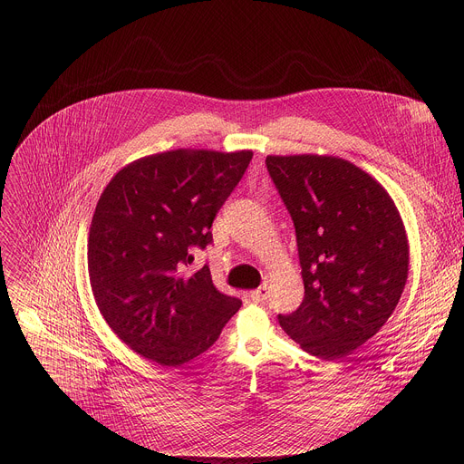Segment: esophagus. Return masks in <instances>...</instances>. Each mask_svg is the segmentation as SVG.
Here are the masks:
<instances>
[{
	"label": "esophagus",
	"mask_w": 464,
	"mask_h": 464,
	"mask_svg": "<svg viewBox=\"0 0 464 464\" xmlns=\"http://www.w3.org/2000/svg\"><path fill=\"white\" fill-rule=\"evenodd\" d=\"M268 294H270L268 285H262L260 288H256V290H253V292H251V299H253L255 303H262L264 299L268 297Z\"/></svg>",
	"instance_id": "1"
}]
</instances>
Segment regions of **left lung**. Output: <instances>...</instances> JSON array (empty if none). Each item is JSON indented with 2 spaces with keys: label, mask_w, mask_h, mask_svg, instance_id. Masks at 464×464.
<instances>
[{
  "label": "left lung",
  "mask_w": 464,
  "mask_h": 464,
  "mask_svg": "<svg viewBox=\"0 0 464 464\" xmlns=\"http://www.w3.org/2000/svg\"><path fill=\"white\" fill-rule=\"evenodd\" d=\"M266 167L297 235L304 299L279 315L306 353L338 360L394 312L410 274V242L392 198L338 156H268Z\"/></svg>",
  "instance_id": "8db88e82"
}]
</instances>
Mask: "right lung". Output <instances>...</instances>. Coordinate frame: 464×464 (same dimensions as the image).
<instances>
[{
    "label": "right lung",
    "instance_id": "add662e5",
    "mask_svg": "<svg viewBox=\"0 0 464 464\" xmlns=\"http://www.w3.org/2000/svg\"><path fill=\"white\" fill-rule=\"evenodd\" d=\"M251 150L178 149L122 167L104 187L88 237L90 285L104 321L131 351L163 367L206 353L240 301L211 272H181L206 247Z\"/></svg>",
    "mask_w": 464,
    "mask_h": 464
}]
</instances>
